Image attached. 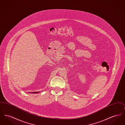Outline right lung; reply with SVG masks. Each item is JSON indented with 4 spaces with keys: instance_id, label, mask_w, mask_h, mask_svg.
Masks as SVG:
<instances>
[{
    "instance_id": "right-lung-1",
    "label": "right lung",
    "mask_w": 125,
    "mask_h": 125,
    "mask_svg": "<svg viewBox=\"0 0 125 125\" xmlns=\"http://www.w3.org/2000/svg\"><path fill=\"white\" fill-rule=\"evenodd\" d=\"M39 92H31V93H38ZM30 93H31V92H30Z\"/></svg>"
}]
</instances>
